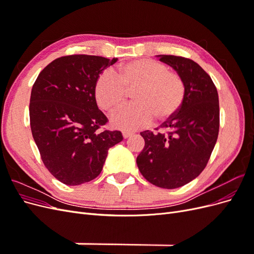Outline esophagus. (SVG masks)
<instances>
[{
    "mask_svg": "<svg viewBox=\"0 0 254 254\" xmlns=\"http://www.w3.org/2000/svg\"><path fill=\"white\" fill-rule=\"evenodd\" d=\"M132 135V132L131 131H123V136L125 137V139H127V137L131 136Z\"/></svg>",
    "mask_w": 254,
    "mask_h": 254,
    "instance_id": "34e87169",
    "label": "esophagus"
}]
</instances>
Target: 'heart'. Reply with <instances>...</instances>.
Instances as JSON below:
<instances>
[{
    "mask_svg": "<svg viewBox=\"0 0 254 254\" xmlns=\"http://www.w3.org/2000/svg\"><path fill=\"white\" fill-rule=\"evenodd\" d=\"M132 92L134 104L112 117L114 127L133 130L157 123H164L178 113L187 95L181 76L165 64L141 58L118 66L117 73L106 70L95 83L94 94L98 107L113 112L124 105Z\"/></svg>",
    "mask_w": 254,
    "mask_h": 254,
    "instance_id": "1",
    "label": "heart"
}]
</instances>
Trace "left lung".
<instances>
[{"instance_id":"left-lung-1","label":"left lung","mask_w":254,"mask_h":254,"mask_svg":"<svg viewBox=\"0 0 254 254\" xmlns=\"http://www.w3.org/2000/svg\"><path fill=\"white\" fill-rule=\"evenodd\" d=\"M186 83L187 95L175 117L141 132L145 146L136 158L144 178L162 189H177L201 174L219 131L218 93L210 75L191 59L160 55Z\"/></svg>"}]
</instances>
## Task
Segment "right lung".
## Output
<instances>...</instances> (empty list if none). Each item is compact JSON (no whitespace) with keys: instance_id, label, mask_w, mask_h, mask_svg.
Listing matches in <instances>:
<instances>
[{"instance_id":"obj_1","label":"right lung","mask_w":254,"mask_h":254,"mask_svg":"<svg viewBox=\"0 0 254 254\" xmlns=\"http://www.w3.org/2000/svg\"><path fill=\"white\" fill-rule=\"evenodd\" d=\"M117 58L67 55L53 60L38 75L30 94L29 121L44 166L66 186H78L101 174L108 149L123 140L105 130L94 88Z\"/></svg>"}]
</instances>
